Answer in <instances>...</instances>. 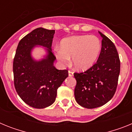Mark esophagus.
Listing matches in <instances>:
<instances>
[{
	"label": "esophagus",
	"instance_id": "34e87169",
	"mask_svg": "<svg viewBox=\"0 0 132 132\" xmlns=\"http://www.w3.org/2000/svg\"><path fill=\"white\" fill-rule=\"evenodd\" d=\"M68 73H69V77H73V71H68Z\"/></svg>",
	"mask_w": 132,
	"mask_h": 132
}]
</instances>
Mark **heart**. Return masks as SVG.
Segmentation results:
<instances>
[{"label":"heart","instance_id":"b5f03b06","mask_svg":"<svg viewBox=\"0 0 132 132\" xmlns=\"http://www.w3.org/2000/svg\"><path fill=\"white\" fill-rule=\"evenodd\" d=\"M101 47V41L96 36H75L63 39L61 48L55 47L54 53L61 63L69 65L71 57L73 65L77 69L86 70L98 59Z\"/></svg>","mask_w":132,"mask_h":132}]
</instances>
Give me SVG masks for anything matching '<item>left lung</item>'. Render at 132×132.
I'll list each match as a JSON object with an SVG mask.
<instances>
[{
  "instance_id": "1",
  "label": "left lung",
  "mask_w": 132,
  "mask_h": 132,
  "mask_svg": "<svg viewBox=\"0 0 132 132\" xmlns=\"http://www.w3.org/2000/svg\"><path fill=\"white\" fill-rule=\"evenodd\" d=\"M102 48L95 64L86 71L75 73V97L84 108H98L110 101L115 94L120 71V61L113 42L99 31Z\"/></svg>"
}]
</instances>
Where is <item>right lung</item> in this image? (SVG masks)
I'll return each mask as SVG.
<instances>
[{"label": "right lung", "mask_w": 132, "mask_h": 132, "mask_svg": "<svg viewBox=\"0 0 132 132\" xmlns=\"http://www.w3.org/2000/svg\"><path fill=\"white\" fill-rule=\"evenodd\" d=\"M55 30L38 28L24 36L18 43L13 61L14 83L21 99L30 106L44 108L55 101L57 91L68 77V71L53 66L56 59L52 52ZM47 47L48 55L36 62L31 57L36 45Z\"/></svg>", "instance_id": "add662e5"}]
</instances>
